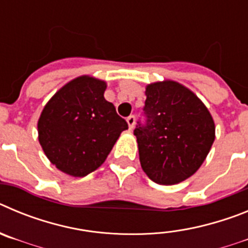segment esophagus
<instances>
[{
    "label": "esophagus",
    "instance_id": "esophagus-1",
    "mask_svg": "<svg viewBox=\"0 0 248 248\" xmlns=\"http://www.w3.org/2000/svg\"><path fill=\"white\" fill-rule=\"evenodd\" d=\"M126 123H128L129 129L134 128V124H135V117H134V115H129V117L126 118Z\"/></svg>",
    "mask_w": 248,
    "mask_h": 248
}]
</instances>
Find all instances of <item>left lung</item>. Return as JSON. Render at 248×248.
Wrapping results in <instances>:
<instances>
[{"instance_id":"8db88e82","label":"left lung","mask_w":248,"mask_h":248,"mask_svg":"<svg viewBox=\"0 0 248 248\" xmlns=\"http://www.w3.org/2000/svg\"><path fill=\"white\" fill-rule=\"evenodd\" d=\"M145 123L134 130L144 172L154 183L174 185L194 175L215 140V123L202 102L174 80L149 84Z\"/></svg>"}]
</instances>
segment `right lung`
Returning <instances> with one entry per match:
<instances>
[{"mask_svg": "<svg viewBox=\"0 0 248 248\" xmlns=\"http://www.w3.org/2000/svg\"><path fill=\"white\" fill-rule=\"evenodd\" d=\"M107 84L78 77L59 89L38 119V140L57 169L82 177L105 161L128 123L105 100Z\"/></svg>", "mask_w": 248, "mask_h": 248, "instance_id": "1", "label": "right lung"}]
</instances>
